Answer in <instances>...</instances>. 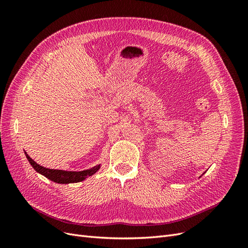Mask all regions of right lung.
<instances>
[{"mask_svg": "<svg viewBox=\"0 0 248 248\" xmlns=\"http://www.w3.org/2000/svg\"><path fill=\"white\" fill-rule=\"evenodd\" d=\"M27 159L29 162L31 163V166L34 168V170L39 172V174L43 175L44 177H46L47 179L51 180L56 183L60 184H69V183H77L80 182L82 180H85L87 177H90L94 175L95 172L100 169V164L99 166L93 167L92 169H89L86 170H80V171H67V170H51V169H46L44 167L39 166L38 163L35 162L31 157H30L27 152H25Z\"/></svg>", "mask_w": 248, "mask_h": 248, "instance_id": "obj_1", "label": "right lung"}]
</instances>
